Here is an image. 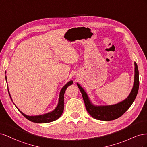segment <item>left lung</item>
<instances>
[{
    "instance_id": "1",
    "label": "left lung",
    "mask_w": 147,
    "mask_h": 147,
    "mask_svg": "<svg viewBox=\"0 0 147 147\" xmlns=\"http://www.w3.org/2000/svg\"><path fill=\"white\" fill-rule=\"evenodd\" d=\"M134 81L130 94L127 98L115 104L108 105H94L92 103L86 92L83 90L80 84L77 83L82 92L86 110L92 118L102 121H111L121 117L130 107L136 99L139 87V70L136 62H134Z\"/></svg>"
}]
</instances>
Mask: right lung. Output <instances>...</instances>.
Here are the masks:
<instances>
[{"label": "right lung", "mask_w": 147, "mask_h": 147, "mask_svg": "<svg viewBox=\"0 0 147 147\" xmlns=\"http://www.w3.org/2000/svg\"><path fill=\"white\" fill-rule=\"evenodd\" d=\"M5 74H6V71H5ZM5 80H6V82H7V79L6 75H5ZM73 82H74L72 80H70L65 85L63 88H62V89L60 91V93H59L58 103H57V105L56 107V108L53 110H52L51 112H48L47 113H44L43 115H34V116H29V115H27L24 114L23 112H22L17 107L16 105H15L16 106V107L18 109V110L21 112V113L23 115L25 118H27L30 121L34 122V123H47L54 121H55V120L58 119L59 117H61L62 114H63V113L64 103V93H65L66 89L67 88L68 86L71 85V84H72ZM8 94H9L10 97V99L13 102L11 95L10 94L9 90H8Z\"/></svg>", "instance_id": "add662e5"}]
</instances>
